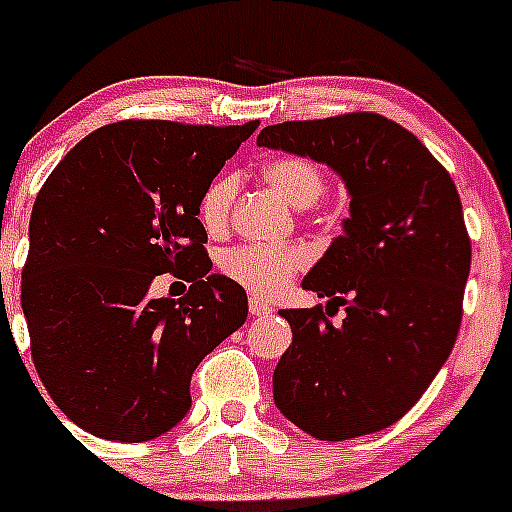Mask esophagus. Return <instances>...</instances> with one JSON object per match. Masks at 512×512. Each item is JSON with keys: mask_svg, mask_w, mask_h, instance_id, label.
Instances as JSON below:
<instances>
[{"mask_svg": "<svg viewBox=\"0 0 512 512\" xmlns=\"http://www.w3.org/2000/svg\"><path fill=\"white\" fill-rule=\"evenodd\" d=\"M248 312H251V315H256V318H261V315H266V312H269V302L259 295H251V300H248Z\"/></svg>", "mask_w": 512, "mask_h": 512, "instance_id": "esophagus-1", "label": "esophagus"}]
</instances>
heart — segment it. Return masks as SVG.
<instances>
[{
  "instance_id": "1",
  "label": "heart",
  "mask_w": 512,
  "mask_h": 512,
  "mask_svg": "<svg viewBox=\"0 0 512 512\" xmlns=\"http://www.w3.org/2000/svg\"><path fill=\"white\" fill-rule=\"evenodd\" d=\"M264 179L274 192L292 207H310L320 200L325 176L310 158L282 156L264 166ZM238 182L233 174H220L205 189L200 200V223L210 233H220L228 225ZM307 253L297 246H241L223 256V271L233 282L256 295H277L305 269Z\"/></svg>"
}]
</instances>
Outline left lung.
<instances>
[{
    "label": "left lung",
    "instance_id": "left-lung-1",
    "mask_svg": "<svg viewBox=\"0 0 512 512\" xmlns=\"http://www.w3.org/2000/svg\"><path fill=\"white\" fill-rule=\"evenodd\" d=\"M256 143L325 164L351 197L343 233L302 279L346 318L279 310L292 346L274 405L320 441L382 431L428 390L459 333L472 264L459 192L410 130L374 112L269 125Z\"/></svg>",
    "mask_w": 512,
    "mask_h": 512
}]
</instances>
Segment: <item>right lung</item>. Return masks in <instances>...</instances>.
<instances>
[{"instance_id":"obj_1","label":"right lung","mask_w":512,"mask_h":512,"mask_svg":"<svg viewBox=\"0 0 512 512\" xmlns=\"http://www.w3.org/2000/svg\"><path fill=\"white\" fill-rule=\"evenodd\" d=\"M246 125L112 122L76 143L30 215L22 312L58 408L107 441L164 436L192 408L200 361L248 318L243 287L212 274L200 200ZM158 273L190 282L148 298Z\"/></svg>"}]
</instances>
